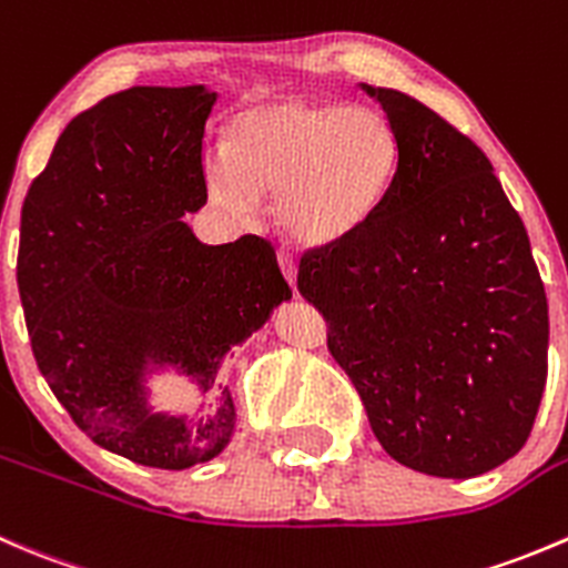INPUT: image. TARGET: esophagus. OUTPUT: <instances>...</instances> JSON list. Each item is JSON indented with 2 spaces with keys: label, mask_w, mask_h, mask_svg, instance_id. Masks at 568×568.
Here are the masks:
<instances>
[{
  "label": "esophagus",
  "mask_w": 568,
  "mask_h": 568,
  "mask_svg": "<svg viewBox=\"0 0 568 568\" xmlns=\"http://www.w3.org/2000/svg\"><path fill=\"white\" fill-rule=\"evenodd\" d=\"M278 265H282V273H284V278L286 282H290V286H295V282H297V267H295V260H292L290 254H278Z\"/></svg>",
  "instance_id": "34e87169"
}]
</instances>
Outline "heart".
I'll return each mask as SVG.
<instances>
[{
	"instance_id": "heart-1",
	"label": "heart",
	"mask_w": 568,
	"mask_h": 568,
	"mask_svg": "<svg viewBox=\"0 0 568 568\" xmlns=\"http://www.w3.org/2000/svg\"><path fill=\"white\" fill-rule=\"evenodd\" d=\"M397 168V134L373 106L273 95L229 121L223 154L204 165L206 193L251 221L276 195V217L301 245L351 237L375 212Z\"/></svg>"
}]
</instances>
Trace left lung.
<instances>
[{"label":"left lung","mask_w":568,"mask_h":568,"mask_svg":"<svg viewBox=\"0 0 568 568\" xmlns=\"http://www.w3.org/2000/svg\"><path fill=\"white\" fill-rule=\"evenodd\" d=\"M397 134L373 215L308 251L297 290L397 464L491 473L525 447L547 384V292L488 156L423 101L358 85Z\"/></svg>","instance_id":"obj_1"}]
</instances>
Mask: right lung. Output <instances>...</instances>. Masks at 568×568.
I'll use <instances>...</instances> for the list:
<instances>
[{
	"mask_svg": "<svg viewBox=\"0 0 568 568\" xmlns=\"http://www.w3.org/2000/svg\"><path fill=\"white\" fill-rule=\"evenodd\" d=\"M206 85H134L80 112L21 206V306L38 369L77 428L154 469L221 456L237 408L221 367L292 290L267 240L201 243ZM173 368L193 413H160L148 381Z\"/></svg>",
	"mask_w": 568,
	"mask_h": 568,
	"instance_id": "obj_1",
	"label": "right lung"
}]
</instances>
